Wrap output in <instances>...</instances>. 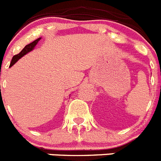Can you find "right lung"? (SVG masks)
Listing matches in <instances>:
<instances>
[{"instance_id":"1","label":"right lung","mask_w":161,"mask_h":161,"mask_svg":"<svg viewBox=\"0 0 161 161\" xmlns=\"http://www.w3.org/2000/svg\"><path fill=\"white\" fill-rule=\"evenodd\" d=\"M41 39V38H38V39L35 40L34 41H32V43H30V44H29V45H26V46L25 47V48H24L23 49H22L21 51H20V53H19L18 54H17V55H15V56H13V59H12L11 63H10L9 67L13 66V64H15V63L17 62V61L19 60V59L21 58V57H23L24 55H25V54L28 53L29 52L32 51V50L33 49V48H34V47L36 46V44L38 43V41H39Z\"/></svg>"}]
</instances>
